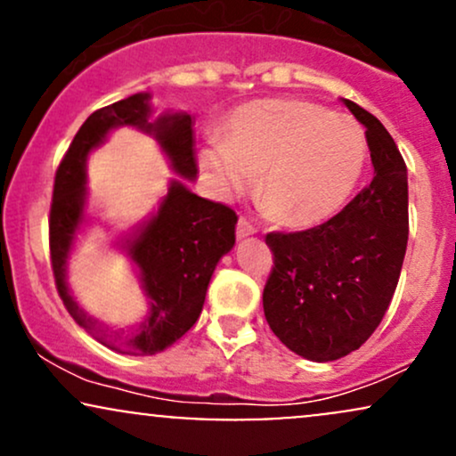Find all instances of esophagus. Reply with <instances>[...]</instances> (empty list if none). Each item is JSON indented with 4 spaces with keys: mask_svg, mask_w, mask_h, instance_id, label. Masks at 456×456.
Returning a JSON list of instances; mask_svg holds the SVG:
<instances>
[{
    "mask_svg": "<svg viewBox=\"0 0 456 456\" xmlns=\"http://www.w3.org/2000/svg\"><path fill=\"white\" fill-rule=\"evenodd\" d=\"M257 233V229H255V224H250L246 218H240L238 221V238H248V235Z\"/></svg>",
    "mask_w": 456,
    "mask_h": 456,
    "instance_id": "1",
    "label": "esophagus"
}]
</instances>
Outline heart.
I'll list each match as a JSON object with an SVG mask.
<instances>
[{
    "label": "heart",
    "instance_id": "obj_1",
    "mask_svg": "<svg viewBox=\"0 0 456 456\" xmlns=\"http://www.w3.org/2000/svg\"><path fill=\"white\" fill-rule=\"evenodd\" d=\"M364 162V134L349 115L317 102L265 98L238 107L221 126V143L201 165L224 197L257 180V199L289 227L323 223L354 191Z\"/></svg>",
    "mask_w": 456,
    "mask_h": 456
}]
</instances>
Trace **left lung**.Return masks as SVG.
Here are the masks:
<instances>
[{"instance_id":"obj_1","label":"left lung","mask_w":456,"mask_h":456,"mask_svg":"<svg viewBox=\"0 0 456 456\" xmlns=\"http://www.w3.org/2000/svg\"><path fill=\"white\" fill-rule=\"evenodd\" d=\"M366 128L373 180L337 216L306 232L265 235L274 265L264 287V313L285 347L328 362L358 349L388 311L403 259L407 167L375 115L343 101Z\"/></svg>"}]
</instances>
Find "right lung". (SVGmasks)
Masks as SVG:
<instances>
[{
    "label": "right lung",
    "mask_w": 456,
    "mask_h": 456,
    "mask_svg": "<svg viewBox=\"0 0 456 456\" xmlns=\"http://www.w3.org/2000/svg\"><path fill=\"white\" fill-rule=\"evenodd\" d=\"M150 94H134L98 109L83 122L55 171L49 214V248L55 287L66 311L104 347L122 354L151 355L174 345L201 315L214 268L235 244L238 216L224 203L197 197L174 180L159 212L126 240L139 268L150 313L130 332H113L72 300L66 285V259L86 210V160L107 139L109 130L134 126L154 134L171 167L188 180L197 177L192 118L167 113L150 122Z\"/></svg>",
    "instance_id": "obj_1"
}]
</instances>
